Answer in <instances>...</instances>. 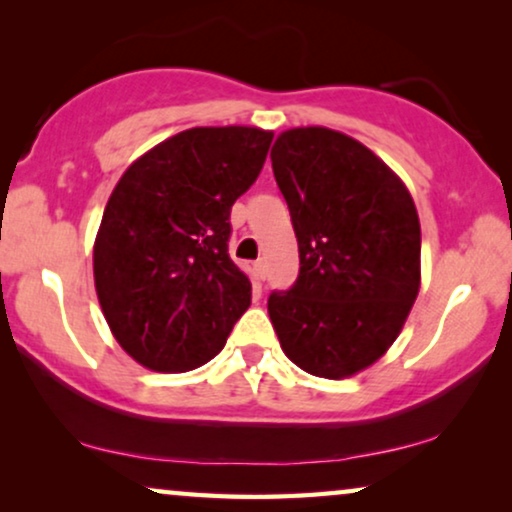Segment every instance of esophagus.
I'll return each instance as SVG.
<instances>
[{
  "instance_id": "obj_1",
  "label": "esophagus",
  "mask_w": 512,
  "mask_h": 512,
  "mask_svg": "<svg viewBox=\"0 0 512 512\" xmlns=\"http://www.w3.org/2000/svg\"><path fill=\"white\" fill-rule=\"evenodd\" d=\"M252 271H255V276L260 278V281H264V278H267V262L257 260L255 264H252Z\"/></svg>"
}]
</instances>
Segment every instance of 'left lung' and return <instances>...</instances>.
I'll list each match as a JSON object with an SVG mask.
<instances>
[{"label": "left lung", "mask_w": 512, "mask_h": 512, "mask_svg": "<svg viewBox=\"0 0 512 512\" xmlns=\"http://www.w3.org/2000/svg\"><path fill=\"white\" fill-rule=\"evenodd\" d=\"M290 208L299 276L269 295L292 363L325 379L379 360L403 330L421 283V227L398 175L349 135L292 128L271 149Z\"/></svg>", "instance_id": "1"}]
</instances>
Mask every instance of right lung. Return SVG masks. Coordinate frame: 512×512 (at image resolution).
Listing matches in <instances>:
<instances>
[{
  "label": "right lung",
  "instance_id": "add662e5",
  "mask_svg": "<svg viewBox=\"0 0 512 512\" xmlns=\"http://www.w3.org/2000/svg\"><path fill=\"white\" fill-rule=\"evenodd\" d=\"M271 140L250 126L189 128L133 161L114 187L93 245L95 292L140 365H206L250 306V278L229 257V215Z\"/></svg>",
  "mask_w": 512,
  "mask_h": 512
}]
</instances>
